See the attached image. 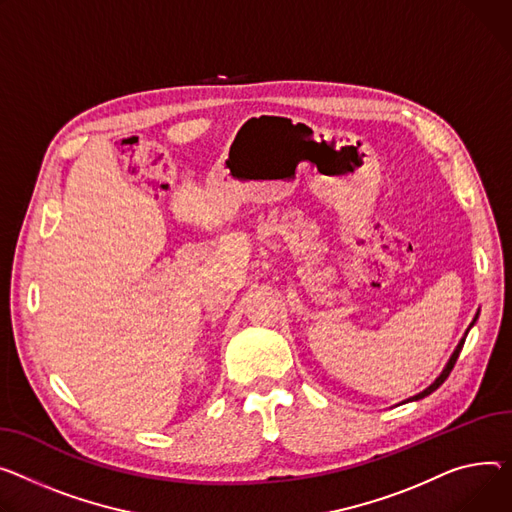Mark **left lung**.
Instances as JSON below:
<instances>
[{"mask_svg":"<svg viewBox=\"0 0 512 512\" xmlns=\"http://www.w3.org/2000/svg\"><path fill=\"white\" fill-rule=\"evenodd\" d=\"M478 315H480V313H478ZM478 315H475V319H473V321H471V325H469V329H471V327H473V323H475V321H478ZM469 329H467V331H465V335H463V337H461V342H459V344H457V348H455V352H453V356H451V358H449V362H447V366H445V370H442V372H440V377H438V379H436V381H434V383H432V385H430V387H428V389H424V391H422V393H418V395H414V397H410V399H407V401H418V399H424V397H426V395H430V393H432V391H436V389H438V387H440V385H442V383H445V381H447V377H449V374H451V370H453V366H455V362H457V358H459V354H461V348H463V344H465V337H467V333H469Z\"/></svg>","mask_w":512,"mask_h":512,"instance_id":"8db88e82","label":"left lung"}]
</instances>
